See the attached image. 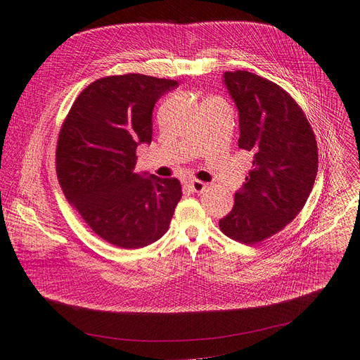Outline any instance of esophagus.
I'll list each match as a JSON object with an SVG mask.
<instances>
[{"instance_id":"obj_1","label":"esophagus","mask_w":360,"mask_h":360,"mask_svg":"<svg viewBox=\"0 0 360 360\" xmlns=\"http://www.w3.org/2000/svg\"><path fill=\"white\" fill-rule=\"evenodd\" d=\"M186 185H188V188H190L193 193H202L205 190V186H207L204 182H201L198 179H191Z\"/></svg>"}]
</instances>
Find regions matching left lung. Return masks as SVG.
<instances>
[{
  "label": "left lung",
  "mask_w": 360,
  "mask_h": 360,
  "mask_svg": "<svg viewBox=\"0 0 360 360\" xmlns=\"http://www.w3.org/2000/svg\"><path fill=\"white\" fill-rule=\"evenodd\" d=\"M239 113L238 146L252 169L220 221L233 240L252 245L285 229L304 209L318 172V148L304 110L276 83L245 70L226 71Z\"/></svg>",
  "instance_id": "left-lung-1"
}]
</instances>
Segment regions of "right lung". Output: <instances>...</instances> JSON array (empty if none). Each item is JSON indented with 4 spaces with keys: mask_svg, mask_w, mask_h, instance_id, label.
<instances>
[{
    "mask_svg": "<svg viewBox=\"0 0 360 360\" xmlns=\"http://www.w3.org/2000/svg\"><path fill=\"white\" fill-rule=\"evenodd\" d=\"M176 80L109 75L74 101L56 144V176L89 228L124 250H139L169 229L182 197L176 178L136 174V150L151 143L153 108Z\"/></svg>",
    "mask_w": 360,
    "mask_h": 360,
    "instance_id": "right-lung-1",
    "label": "right lung"
}]
</instances>
